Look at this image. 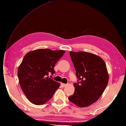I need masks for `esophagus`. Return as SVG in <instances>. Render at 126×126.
Masks as SVG:
<instances>
[{
  "label": "esophagus",
  "mask_w": 126,
  "mask_h": 126,
  "mask_svg": "<svg viewBox=\"0 0 126 126\" xmlns=\"http://www.w3.org/2000/svg\"><path fill=\"white\" fill-rule=\"evenodd\" d=\"M61 85L62 87H65L66 86H67V84H63V83H61Z\"/></svg>",
  "instance_id": "34e87169"
}]
</instances>
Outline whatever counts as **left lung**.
<instances>
[{"instance_id":"obj_1","label":"left lung","mask_w":126,"mask_h":126,"mask_svg":"<svg viewBox=\"0 0 126 126\" xmlns=\"http://www.w3.org/2000/svg\"><path fill=\"white\" fill-rule=\"evenodd\" d=\"M70 56L80 80L74 84L75 91L68 100L76 106L85 107L98 100L106 88L109 75L103 59L87 52H70Z\"/></svg>"}]
</instances>
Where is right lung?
<instances>
[{
	"instance_id": "right-lung-1",
	"label": "right lung",
	"mask_w": 126,
	"mask_h": 126,
	"mask_svg": "<svg viewBox=\"0 0 126 126\" xmlns=\"http://www.w3.org/2000/svg\"><path fill=\"white\" fill-rule=\"evenodd\" d=\"M65 51L40 48L25 55L18 69L19 84L32 104L42 105L49 100L60 83L47 76L55 73L54 67Z\"/></svg>"
}]
</instances>
